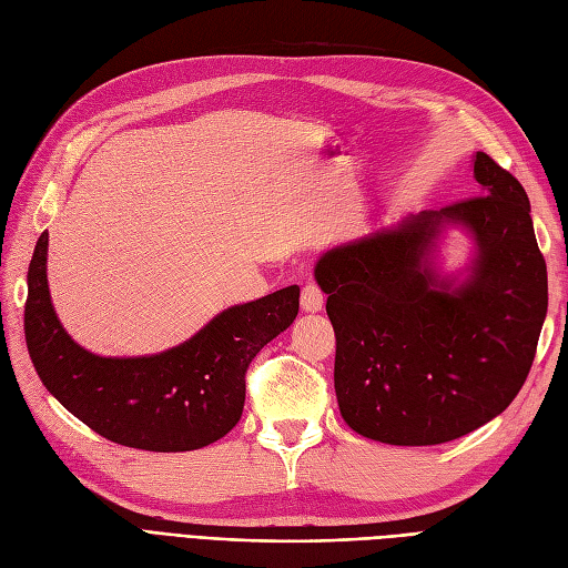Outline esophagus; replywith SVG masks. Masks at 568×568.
Here are the masks:
<instances>
[{
  "label": "esophagus",
  "mask_w": 568,
  "mask_h": 568,
  "mask_svg": "<svg viewBox=\"0 0 568 568\" xmlns=\"http://www.w3.org/2000/svg\"><path fill=\"white\" fill-rule=\"evenodd\" d=\"M322 305H324L322 288L315 282H307L303 286V294H301V307L305 313H320Z\"/></svg>",
  "instance_id": "esophagus-1"
}]
</instances>
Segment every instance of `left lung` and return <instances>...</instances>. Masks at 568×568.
<instances>
[{"label":"left lung","instance_id":"1","mask_svg":"<svg viewBox=\"0 0 568 568\" xmlns=\"http://www.w3.org/2000/svg\"><path fill=\"white\" fill-rule=\"evenodd\" d=\"M480 194L326 251L315 277L336 334L334 388L359 436L438 445L517 398L547 313V267L521 182L478 151ZM445 221L477 239L457 290L427 267Z\"/></svg>","mask_w":568,"mask_h":568}]
</instances>
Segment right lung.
Instances as JSON below:
<instances>
[{"mask_svg": "<svg viewBox=\"0 0 568 568\" xmlns=\"http://www.w3.org/2000/svg\"><path fill=\"white\" fill-rule=\"evenodd\" d=\"M42 232L28 270L26 343L54 398L92 432L151 453L199 450L242 419L246 369L298 315L301 288L234 305L203 329L151 357H99L63 332L47 286Z\"/></svg>", "mask_w": 568, "mask_h": 568, "instance_id": "1", "label": "right lung"}]
</instances>
